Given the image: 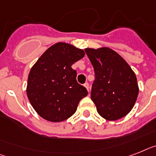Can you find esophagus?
I'll use <instances>...</instances> for the list:
<instances>
[{
    "label": "esophagus",
    "instance_id": "1",
    "mask_svg": "<svg viewBox=\"0 0 156 156\" xmlns=\"http://www.w3.org/2000/svg\"><path fill=\"white\" fill-rule=\"evenodd\" d=\"M83 86H84V87H86V88H87V91H88V92H89V84H88V83H84V84H83Z\"/></svg>",
    "mask_w": 156,
    "mask_h": 156
}]
</instances>
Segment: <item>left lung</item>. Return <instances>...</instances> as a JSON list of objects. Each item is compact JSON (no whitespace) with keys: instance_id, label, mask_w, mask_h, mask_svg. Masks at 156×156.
Listing matches in <instances>:
<instances>
[{"instance_id":"left-lung-1","label":"left lung","mask_w":156,"mask_h":156,"mask_svg":"<svg viewBox=\"0 0 156 156\" xmlns=\"http://www.w3.org/2000/svg\"><path fill=\"white\" fill-rule=\"evenodd\" d=\"M95 72L91 98L107 120H117L130 112L139 87L136 74L123 57L109 48H85Z\"/></svg>"}]
</instances>
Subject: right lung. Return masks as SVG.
<instances>
[{
  "mask_svg": "<svg viewBox=\"0 0 156 156\" xmlns=\"http://www.w3.org/2000/svg\"><path fill=\"white\" fill-rule=\"evenodd\" d=\"M83 50L59 42L48 48L31 69L27 96L42 118L61 122L76 112L87 91L76 81L72 65L84 56Z\"/></svg>",
  "mask_w": 156,
  "mask_h": 156,
  "instance_id": "add662e5",
  "label": "right lung"
}]
</instances>
